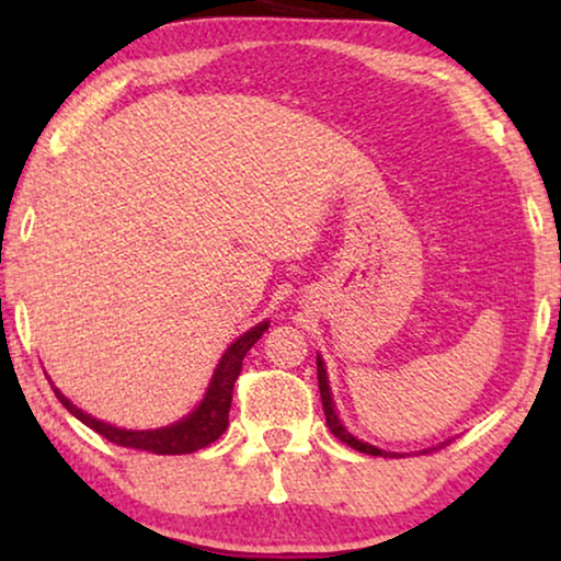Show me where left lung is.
Masks as SVG:
<instances>
[{"label": "left lung", "instance_id": "1", "mask_svg": "<svg viewBox=\"0 0 561 561\" xmlns=\"http://www.w3.org/2000/svg\"><path fill=\"white\" fill-rule=\"evenodd\" d=\"M317 373H319V393H321V405H324V416H327V426L329 432H332L336 439L347 444V447L357 449V451H365V455H373V457H398V455H390V451H382L378 447H373V444H365L352 436L347 428L342 426V421L336 419L334 413V405H332V393H329V382H327V370H324V363H321V357L317 359ZM444 447V444H442Z\"/></svg>", "mask_w": 561, "mask_h": 561}]
</instances>
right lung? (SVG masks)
<instances>
[{
  "instance_id": "obj_1",
  "label": "right lung",
  "mask_w": 561,
  "mask_h": 561,
  "mask_svg": "<svg viewBox=\"0 0 561 561\" xmlns=\"http://www.w3.org/2000/svg\"><path fill=\"white\" fill-rule=\"evenodd\" d=\"M265 329L267 321L257 324L255 329H250V332L242 334L234 344H229L225 357H221V363L217 365L209 393H206L202 405H198L188 419H183L173 426L156 428V432H127V428L102 424V421L91 419L89 413L76 409L66 396H60L58 388L53 390H56L58 401L64 403L81 424L94 428L96 434H102L104 439H110L112 444H119V447L127 449L152 451V455H191V451L209 447L211 442H217L219 436L225 434V428L229 426V409H232V390L242 373V359L250 352L252 344L263 336Z\"/></svg>"
}]
</instances>
